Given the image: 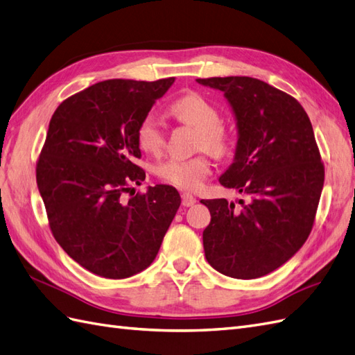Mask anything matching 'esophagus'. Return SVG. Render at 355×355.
Here are the masks:
<instances>
[{"instance_id":"34e87169","label":"esophagus","mask_w":355,"mask_h":355,"mask_svg":"<svg viewBox=\"0 0 355 355\" xmlns=\"http://www.w3.org/2000/svg\"><path fill=\"white\" fill-rule=\"evenodd\" d=\"M181 202H183L184 207H192V205L196 204V198L193 195L183 193V195H181Z\"/></svg>"}]
</instances>
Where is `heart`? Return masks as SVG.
Here are the masks:
<instances>
[{
    "instance_id": "obj_1",
    "label": "heart",
    "mask_w": 355,
    "mask_h": 355,
    "mask_svg": "<svg viewBox=\"0 0 355 355\" xmlns=\"http://www.w3.org/2000/svg\"><path fill=\"white\" fill-rule=\"evenodd\" d=\"M171 111L178 120L199 130V148H205L214 156H223L230 151V136L220 125V114L199 94H186L171 105ZM139 148L150 154H159L165 145V132L156 114H147L136 129ZM156 174L165 183L181 190H198L210 174V160L207 156L192 159H168L156 168Z\"/></svg>"
}]
</instances>
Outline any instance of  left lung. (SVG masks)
Segmentation results:
<instances>
[{
    "label": "left lung",
    "mask_w": 355,
    "mask_h": 355,
    "mask_svg": "<svg viewBox=\"0 0 355 355\" xmlns=\"http://www.w3.org/2000/svg\"><path fill=\"white\" fill-rule=\"evenodd\" d=\"M220 89L237 124L234 160L220 184L248 195L235 202L202 199L211 222L202 232L205 258L234 279L275 271L312 231L324 165L312 123L294 97L249 76L196 79Z\"/></svg>",
    "instance_id": "8db88e82"
}]
</instances>
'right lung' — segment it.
Instances as JSON below:
<instances>
[{"label":"right lung","instance_id":"right-lung-1","mask_svg":"<svg viewBox=\"0 0 355 355\" xmlns=\"http://www.w3.org/2000/svg\"><path fill=\"white\" fill-rule=\"evenodd\" d=\"M174 80H103L66 98L49 121L35 177L51 231L97 276L125 279L150 267L181 204L166 184L123 196L145 180L135 165L138 124Z\"/></svg>","mask_w":355,"mask_h":355}]
</instances>
